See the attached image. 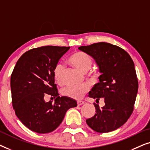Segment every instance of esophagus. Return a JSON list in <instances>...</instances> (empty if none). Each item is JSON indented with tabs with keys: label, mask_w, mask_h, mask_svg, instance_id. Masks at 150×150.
Returning a JSON list of instances; mask_svg holds the SVG:
<instances>
[{
	"label": "esophagus",
	"mask_w": 150,
	"mask_h": 150,
	"mask_svg": "<svg viewBox=\"0 0 150 150\" xmlns=\"http://www.w3.org/2000/svg\"><path fill=\"white\" fill-rule=\"evenodd\" d=\"M85 104V102L84 101H81V100H79V101L77 102V104L78 106H81V105H83V104Z\"/></svg>",
	"instance_id": "34e87169"
}]
</instances>
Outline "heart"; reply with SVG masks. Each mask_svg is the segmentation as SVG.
Segmentation results:
<instances>
[{"label": "heart", "instance_id": "1", "mask_svg": "<svg viewBox=\"0 0 150 150\" xmlns=\"http://www.w3.org/2000/svg\"><path fill=\"white\" fill-rule=\"evenodd\" d=\"M68 61L71 65L83 72L89 70L93 64V59L86 52L81 51L74 52L69 57ZM63 65L59 63H57L53 69V76L55 81L59 85H61L63 82ZM88 91H89V86L86 84L81 85H71L64 88L62 90V94L72 99L81 100Z\"/></svg>", "mask_w": 150, "mask_h": 150}]
</instances>
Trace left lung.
Instances as JSON below:
<instances>
[{
  "label": "left lung",
  "mask_w": 150,
  "mask_h": 150,
  "mask_svg": "<svg viewBox=\"0 0 150 150\" xmlns=\"http://www.w3.org/2000/svg\"><path fill=\"white\" fill-rule=\"evenodd\" d=\"M95 59L102 74L89 97L99 102L104 98L101 108L94 103L96 113L86 122L97 132H109L127 122L134 110L138 92V79L134 62L126 51L106 42H98L79 48Z\"/></svg>",
  "instance_id": "obj_1"
}]
</instances>
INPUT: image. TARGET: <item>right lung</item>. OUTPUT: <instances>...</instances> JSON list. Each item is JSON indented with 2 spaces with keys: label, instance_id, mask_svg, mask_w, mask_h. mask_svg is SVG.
I'll return each instance as SVG.
<instances>
[{
  "label": "right lung",
  "instance_id": "obj_1",
  "mask_svg": "<svg viewBox=\"0 0 150 150\" xmlns=\"http://www.w3.org/2000/svg\"><path fill=\"white\" fill-rule=\"evenodd\" d=\"M69 49L66 46H46L33 48L20 57L11 76L13 108L18 119L33 132L45 134L54 131L69 108L77 102L58 93L53 69ZM47 95L55 103H46Z\"/></svg>",
  "mask_w": 150,
  "mask_h": 150
}]
</instances>
